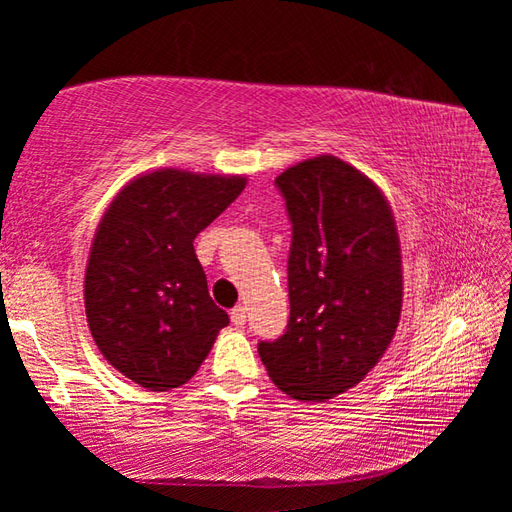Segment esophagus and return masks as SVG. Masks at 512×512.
Returning a JSON list of instances; mask_svg holds the SVG:
<instances>
[{
    "mask_svg": "<svg viewBox=\"0 0 512 512\" xmlns=\"http://www.w3.org/2000/svg\"><path fill=\"white\" fill-rule=\"evenodd\" d=\"M230 320H232V325L235 327H244L246 325V309L244 307H235L230 311Z\"/></svg>",
    "mask_w": 512,
    "mask_h": 512,
    "instance_id": "1",
    "label": "esophagus"
}]
</instances>
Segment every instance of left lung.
<instances>
[{
	"label": "left lung",
	"mask_w": 512,
	"mask_h": 512,
	"mask_svg": "<svg viewBox=\"0 0 512 512\" xmlns=\"http://www.w3.org/2000/svg\"><path fill=\"white\" fill-rule=\"evenodd\" d=\"M287 201V332L257 345L268 377L300 402L357 386L391 345L402 314V255L381 189L336 155L275 178Z\"/></svg>",
	"instance_id": "left-lung-1"
}]
</instances>
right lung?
<instances>
[{
    "instance_id": "obj_1",
    "label": "right lung",
    "mask_w": 512,
    "mask_h": 512,
    "mask_svg": "<svg viewBox=\"0 0 512 512\" xmlns=\"http://www.w3.org/2000/svg\"><path fill=\"white\" fill-rule=\"evenodd\" d=\"M246 176L142 173L99 221L85 268V316L112 368L149 391L187 384L219 329L194 239L244 192Z\"/></svg>"
}]
</instances>
